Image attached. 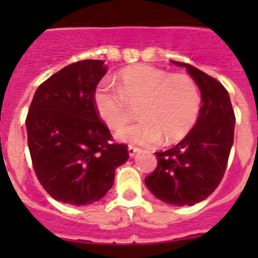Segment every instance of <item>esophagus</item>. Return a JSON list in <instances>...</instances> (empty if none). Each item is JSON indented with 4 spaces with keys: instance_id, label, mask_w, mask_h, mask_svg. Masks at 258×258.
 I'll use <instances>...</instances> for the list:
<instances>
[{
    "instance_id": "1",
    "label": "esophagus",
    "mask_w": 258,
    "mask_h": 258,
    "mask_svg": "<svg viewBox=\"0 0 258 258\" xmlns=\"http://www.w3.org/2000/svg\"><path fill=\"white\" fill-rule=\"evenodd\" d=\"M141 151V149H138V147H135V146H128V154L130 157H134L135 154L139 153Z\"/></svg>"
}]
</instances>
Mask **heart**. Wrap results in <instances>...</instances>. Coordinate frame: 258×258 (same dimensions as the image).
<instances>
[{"instance_id":"b5f03b06","label":"heart","mask_w":258,"mask_h":258,"mask_svg":"<svg viewBox=\"0 0 258 258\" xmlns=\"http://www.w3.org/2000/svg\"><path fill=\"white\" fill-rule=\"evenodd\" d=\"M201 91L187 75H171L150 66H133L116 76V89L101 84L93 92L97 115L111 130L124 127L139 107L142 120L117 133L123 141L142 146L183 139L200 116Z\"/></svg>"}]
</instances>
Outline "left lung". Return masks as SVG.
Instances as JSON below:
<instances>
[{
  "label": "left lung",
  "instance_id": "left-lung-1",
  "mask_svg": "<svg viewBox=\"0 0 258 258\" xmlns=\"http://www.w3.org/2000/svg\"><path fill=\"white\" fill-rule=\"evenodd\" d=\"M184 67L201 89L202 107L196 125L172 149L155 153L158 165L146 186L166 204L191 206L212 194L224 178L234 139V111L222 84L196 67Z\"/></svg>",
  "mask_w": 258,
  "mask_h": 258
}]
</instances>
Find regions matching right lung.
<instances>
[{"instance_id":"1","label":"right lung","mask_w":258,"mask_h":258,"mask_svg":"<svg viewBox=\"0 0 258 258\" xmlns=\"http://www.w3.org/2000/svg\"><path fill=\"white\" fill-rule=\"evenodd\" d=\"M107 72L101 60L67 66L40 84L26 115L32 165L56 201L92 204L113 184L115 169L128 159V146L112 135L93 105Z\"/></svg>"}]
</instances>
